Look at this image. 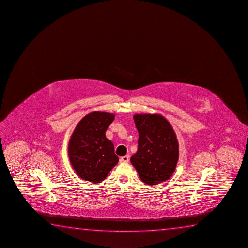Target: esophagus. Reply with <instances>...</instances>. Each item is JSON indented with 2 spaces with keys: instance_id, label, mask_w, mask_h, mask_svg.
I'll return each mask as SVG.
<instances>
[{
  "instance_id": "34e87169",
  "label": "esophagus",
  "mask_w": 248,
  "mask_h": 248,
  "mask_svg": "<svg viewBox=\"0 0 248 248\" xmlns=\"http://www.w3.org/2000/svg\"><path fill=\"white\" fill-rule=\"evenodd\" d=\"M120 161L124 162V163H128L129 161V155H125L122 158H120Z\"/></svg>"
}]
</instances>
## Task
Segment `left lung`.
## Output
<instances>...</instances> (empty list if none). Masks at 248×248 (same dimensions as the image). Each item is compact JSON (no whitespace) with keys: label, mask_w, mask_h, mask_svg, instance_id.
<instances>
[{"label":"left lung","mask_w":248,"mask_h":248,"mask_svg":"<svg viewBox=\"0 0 248 248\" xmlns=\"http://www.w3.org/2000/svg\"><path fill=\"white\" fill-rule=\"evenodd\" d=\"M139 132L138 149L130 158L140 180L148 185L172 176L179 158V145L169 121L160 114H135Z\"/></svg>","instance_id":"1"}]
</instances>
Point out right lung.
Instances as JSON below:
<instances>
[{"mask_svg": "<svg viewBox=\"0 0 248 248\" xmlns=\"http://www.w3.org/2000/svg\"><path fill=\"white\" fill-rule=\"evenodd\" d=\"M115 115L93 111L83 117L70 138L68 155L76 173L82 179L101 183L119 162L114 146L106 131Z\"/></svg>", "mask_w": 248, "mask_h": 248, "instance_id": "obj_1", "label": "right lung"}]
</instances>
